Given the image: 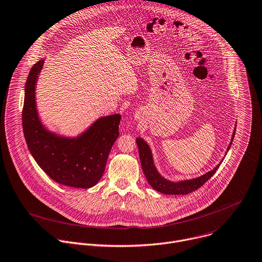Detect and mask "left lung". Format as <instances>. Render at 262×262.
<instances>
[{"instance_id": "left-lung-1", "label": "left lung", "mask_w": 262, "mask_h": 262, "mask_svg": "<svg viewBox=\"0 0 262 262\" xmlns=\"http://www.w3.org/2000/svg\"><path fill=\"white\" fill-rule=\"evenodd\" d=\"M234 134H235V132H233L232 139L234 138ZM136 141H137V145L139 148L141 165H142L143 171L146 176V179L148 180V183L155 190H157L163 194H175V195L176 194H188L194 190H198L214 175L220 165V164L217 165L215 168H213L209 172L205 173V175H203L196 179L173 183V182L167 181L164 178H162L158 173V171L156 170L154 163H153L152 154H151L149 146L140 138H138ZM231 144H232V140L227 148V151L230 148Z\"/></svg>"}]
</instances>
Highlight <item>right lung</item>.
Here are the masks:
<instances>
[{
    "label": "right lung",
    "instance_id": "right-lung-1",
    "mask_svg": "<svg viewBox=\"0 0 262 262\" xmlns=\"http://www.w3.org/2000/svg\"><path fill=\"white\" fill-rule=\"evenodd\" d=\"M44 61L33 66L26 83L23 128L27 145L40 167L55 182L76 188L96 185L105 171L110 150L119 136V114L100 118L77 139L56 137L41 124L35 85Z\"/></svg>",
    "mask_w": 262,
    "mask_h": 262
}]
</instances>
